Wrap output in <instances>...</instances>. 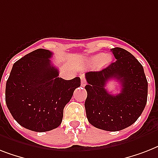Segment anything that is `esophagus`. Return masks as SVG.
I'll use <instances>...</instances> for the list:
<instances>
[{
  "label": "esophagus",
  "instance_id": "esophagus-1",
  "mask_svg": "<svg viewBox=\"0 0 158 158\" xmlns=\"http://www.w3.org/2000/svg\"><path fill=\"white\" fill-rule=\"evenodd\" d=\"M81 85L83 87H84L86 85V79H85V78H84L83 75L81 76Z\"/></svg>",
  "mask_w": 158,
  "mask_h": 158
}]
</instances>
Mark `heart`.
<instances>
[{"label":"heart","instance_id":"obj_1","mask_svg":"<svg viewBox=\"0 0 158 158\" xmlns=\"http://www.w3.org/2000/svg\"><path fill=\"white\" fill-rule=\"evenodd\" d=\"M110 61V56L109 55H104L102 53L94 55L90 57L89 62L91 64H98V66H104Z\"/></svg>","mask_w":158,"mask_h":158}]
</instances>
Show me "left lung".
<instances>
[{"mask_svg":"<svg viewBox=\"0 0 158 158\" xmlns=\"http://www.w3.org/2000/svg\"><path fill=\"white\" fill-rule=\"evenodd\" d=\"M116 59L101 71L85 74L87 98L85 110L89 122L106 131H119L138 120L147 103L148 81L143 65L128 51L110 49ZM122 84L119 94L112 95L105 89L108 80Z\"/></svg>","mask_w":158,"mask_h":158,"instance_id":"1","label":"left lung"}]
</instances>
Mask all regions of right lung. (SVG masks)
Listing matches in <instances>:
<instances>
[{
  "mask_svg": "<svg viewBox=\"0 0 158 158\" xmlns=\"http://www.w3.org/2000/svg\"><path fill=\"white\" fill-rule=\"evenodd\" d=\"M52 52L37 49L14 64L6 85V102L14 119L23 127L46 132L61 124L63 110L80 78H60L51 62Z\"/></svg>",
  "mask_w": 158,
  "mask_h": 158,
  "instance_id": "1",
  "label": "right lung"
}]
</instances>
